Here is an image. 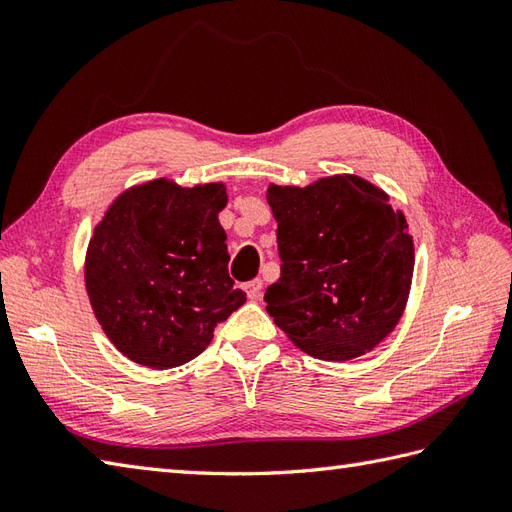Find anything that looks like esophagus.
Wrapping results in <instances>:
<instances>
[{
  "label": "esophagus",
  "instance_id": "esophagus-1",
  "mask_svg": "<svg viewBox=\"0 0 512 512\" xmlns=\"http://www.w3.org/2000/svg\"><path fill=\"white\" fill-rule=\"evenodd\" d=\"M244 290H246V295H248V299H253V301H257L259 297H262V290H264V281H262V279H253V281H248V284L244 286Z\"/></svg>",
  "mask_w": 512,
  "mask_h": 512
}]
</instances>
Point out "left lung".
<instances>
[{"instance_id":"1","label":"left lung","mask_w":512,"mask_h":512,"mask_svg":"<svg viewBox=\"0 0 512 512\" xmlns=\"http://www.w3.org/2000/svg\"><path fill=\"white\" fill-rule=\"evenodd\" d=\"M281 275L268 314L288 339L323 361H350L402 317L413 275L407 220L358 176L310 187H270Z\"/></svg>"}]
</instances>
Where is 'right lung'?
<instances>
[{
	"label": "right lung",
	"instance_id": "right-lung-1",
	"mask_svg": "<svg viewBox=\"0 0 512 512\" xmlns=\"http://www.w3.org/2000/svg\"><path fill=\"white\" fill-rule=\"evenodd\" d=\"M224 206V184L182 189L160 178L118 195L94 228L85 259L92 310L134 363H189L244 306L246 292L228 277Z\"/></svg>",
	"mask_w": 512,
	"mask_h": 512
}]
</instances>
